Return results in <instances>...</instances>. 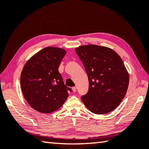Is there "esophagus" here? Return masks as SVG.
Masks as SVG:
<instances>
[{
  "label": "esophagus",
  "instance_id": "1",
  "mask_svg": "<svg viewBox=\"0 0 149 149\" xmlns=\"http://www.w3.org/2000/svg\"><path fill=\"white\" fill-rule=\"evenodd\" d=\"M72 90H73V92H76V87H75V86L73 87V88H72Z\"/></svg>",
  "mask_w": 149,
  "mask_h": 149
}]
</instances>
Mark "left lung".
<instances>
[{"mask_svg": "<svg viewBox=\"0 0 149 149\" xmlns=\"http://www.w3.org/2000/svg\"><path fill=\"white\" fill-rule=\"evenodd\" d=\"M75 52L88 75L89 87L81 100L96 114L112 112L126 94L129 75L121 58L109 48L97 45L81 46Z\"/></svg>", "mask_w": 149, "mask_h": 149, "instance_id": "left-lung-1", "label": "left lung"}]
</instances>
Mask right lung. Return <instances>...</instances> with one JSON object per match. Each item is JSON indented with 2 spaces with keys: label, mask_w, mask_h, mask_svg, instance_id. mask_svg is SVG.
<instances>
[{
  "label": "right lung",
  "mask_w": 149,
  "mask_h": 149,
  "mask_svg": "<svg viewBox=\"0 0 149 149\" xmlns=\"http://www.w3.org/2000/svg\"><path fill=\"white\" fill-rule=\"evenodd\" d=\"M65 49L45 48L25 64L20 75L22 94L28 104L37 111L51 113L63 105L72 92L63 81L59 72Z\"/></svg>",
  "instance_id": "add662e5"
}]
</instances>
